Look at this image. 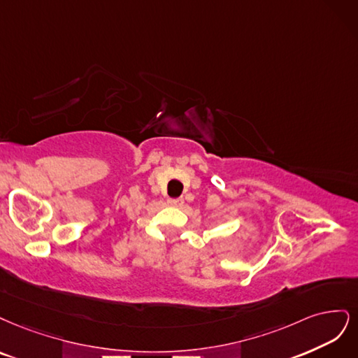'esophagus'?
<instances>
[{
	"label": "esophagus",
	"mask_w": 358,
	"mask_h": 358,
	"mask_svg": "<svg viewBox=\"0 0 358 358\" xmlns=\"http://www.w3.org/2000/svg\"><path fill=\"white\" fill-rule=\"evenodd\" d=\"M168 203H169L171 206H178V208H180V206L184 205V201H182V199H169Z\"/></svg>",
	"instance_id": "1"
}]
</instances>
